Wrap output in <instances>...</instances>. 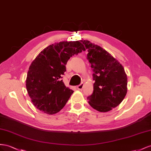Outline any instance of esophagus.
I'll use <instances>...</instances> for the list:
<instances>
[{"label": "esophagus", "mask_w": 151, "mask_h": 151, "mask_svg": "<svg viewBox=\"0 0 151 151\" xmlns=\"http://www.w3.org/2000/svg\"><path fill=\"white\" fill-rule=\"evenodd\" d=\"M83 87V83H81L79 85L77 86V88H78L79 90H82Z\"/></svg>", "instance_id": "34e87169"}]
</instances>
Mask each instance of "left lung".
<instances>
[{"instance_id": "left-lung-1", "label": "left lung", "mask_w": 151, "mask_h": 151, "mask_svg": "<svg viewBox=\"0 0 151 151\" xmlns=\"http://www.w3.org/2000/svg\"><path fill=\"white\" fill-rule=\"evenodd\" d=\"M88 50L87 59L93 73V91L87 97L89 104L100 112L118 106L127 92V76L122 65L100 46L81 40Z\"/></svg>"}]
</instances>
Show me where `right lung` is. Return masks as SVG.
<instances>
[{
    "instance_id": "obj_1",
    "label": "right lung",
    "mask_w": 151,
    "mask_h": 151,
    "mask_svg": "<svg viewBox=\"0 0 151 151\" xmlns=\"http://www.w3.org/2000/svg\"><path fill=\"white\" fill-rule=\"evenodd\" d=\"M85 50L80 41L61 42L50 45L37 55L29 66L26 86L38 110L54 114L65 106L73 93L61 80L66 64L73 55Z\"/></svg>"
}]
</instances>
